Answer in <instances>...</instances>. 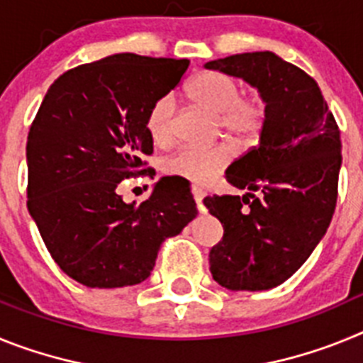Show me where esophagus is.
I'll list each match as a JSON object with an SVG mask.
<instances>
[{
    "mask_svg": "<svg viewBox=\"0 0 363 363\" xmlns=\"http://www.w3.org/2000/svg\"><path fill=\"white\" fill-rule=\"evenodd\" d=\"M192 196H194V201L198 203V207L201 209V200L205 196V191L201 187H192Z\"/></svg>",
    "mask_w": 363,
    "mask_h": 363,
    "instance_id": "1",
    "label": "esophagus"
}]
</instances>
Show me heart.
Wrapping results in <instances>:
<instances>
[{
    "instance_id": "b5f03b06",
    "label": "heart",
    "mask_w": 363,
    "mask_h": 363,
    "mask_svg": "<svg viewBox=\"0 0 363 363\" xmlns=\"http://www.w3.org/2000/svg\"><path fill=\"white\" fill-rule=\"evenodd\" d=\"M242 85L221 72H200L187 85L192 104L214 114V130L225 134L240 147L259 142L269 121L267 99L259 94H242ZM145 129L156 145L167 147L176 140V105L171 96H160L150 104ZM229 143L211 147H184L165 160L163 171L192 184H207L233 160Z\"/></svg>"
}]
</instances>
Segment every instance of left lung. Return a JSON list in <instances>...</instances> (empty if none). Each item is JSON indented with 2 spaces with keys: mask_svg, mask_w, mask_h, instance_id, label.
<instances>
[{
  "mask_svg": "<svg viewBox=\"0 0 363 363\" xmlns=\"http://www.w3.org/2000/svg\"><path fill=\"white\" fill-rule=\"evenodd\" d=\"M238 76L267 99L259 143L225 172L245 196H207L223 236L211 249L213 278L230 291L284 284L306 262L331 223L342 163L340 129L318 83L272 52H243L205 63Z\"/></svg>",
  "mask_w": 363,
  "mask_h": 363,
  "instance_id": "obj_1",
  "label": "left lung"
}]
</instances>
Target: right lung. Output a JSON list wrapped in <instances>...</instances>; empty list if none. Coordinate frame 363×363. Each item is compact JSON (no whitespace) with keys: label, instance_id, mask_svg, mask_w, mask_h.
<instances>
[{"label":"right lung","instance_id":"right-lung-1","mask_svg":"<svg viewBox=\"0 0 363 363\" xmlns=\"http://www.w3.org/2000/svg\"><path fill=\"white\" fill-rule=\"evenodd\" d=\"M189 60L114 54L63 72L27 138V207L67 277L114 289L149 278L160 247L196 216L171 179L149 200L125 203L123 179L150 176V104L179 85Z\"/></svg>","mask_w":363,"mask_h":363}]
</instances>
